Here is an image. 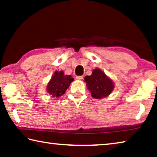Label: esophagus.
<instances>
[{"label": "esophagus", "mask_w": 157, "mask_h": 157, "mask_svg": "<svg viewBox=\"0 0 157 157\" xmlns=\"http://www.w3.org/2000/svg\"><path fill=\"white\" fill-rule=\"evenodd\" d=\"M76 79H78V80H82V79H83V76H82V75H78V76H76Z\"/></svg>", "instance_id": "34e87169"}]
</instances>
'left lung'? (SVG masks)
I'll list each match as a JSON object with an SVG mask.
<instances>
[{
	"label": "left lung",
	"mask_w": 157,
	"mask_h": 157,
	"mask_svg": "<svg viewBox=\"0 0 157 157\" xmlns=\"http://www.w3.org/2000/svg\"><path fill=\"white\" fill-rule=\"evenodd\" d=\"M84 81L91 96L96 99L108 96L114 89L113 81L99 68L94 69L91 75L85 77Z\"/></svg>",
	"instance_id": "left-lung-1"
}]
</instances>
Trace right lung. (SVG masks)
<instances>
[{"label": "right lung", "mask_w": 157, "mask_h": 157, "mask_svg": "<svg viewBox=\"0 0 157 157\" xmlns=\"http://www.w3.org/2000/svg\"><path fill=\"white\" fill-rule=\"evenodd\" d=\"M73 78L71 75H65L63 71H56L46 86V91L51 97L59 98L65 94Z\"/></svg>", "instance_id": "add662e5"}]
</instances>
